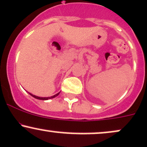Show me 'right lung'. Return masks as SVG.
I'll return each mask as SVG.
<instances>
[{
  "label": "right lung",
  "mask_w": 147,
  "mask_h": 147,
  "mask_svg": "<svg viewBox=\"0 0 147 147\" xmlns=\"http://www.w3.org/2000/svg\"><path fill=\"white\" fill-rule=\"evenodd\" d=\"M59 93H60V92H59V93H56V95H54V96H51V97H47V98H42V97H38V96H35V95H33V94H31V93H30V96H33V97H34L35 98H36V99H39V100H45L51 99V98H54L56 97V96H59Z\"/></svg>",
  "instance_id": "obj_1"
}]
</instances>
